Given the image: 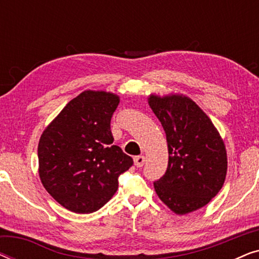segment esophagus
I'll list each match as a JSON object with an SVG mask.
<instances>
[{"label": "esophagus", "instance_id": "1", "mask_svg": "<svg viewBox=\"0 0 259 259\" xmlns=\"http://www.w3.org/2000/svg\"><path fill=\"white\" fill-rule=\"evenodd\" d=\"M144 164H145L144 155H138V157L134 158V165H136L137 167H143Z\"/></svg>", "mask_w": 259, "mask_h": 259}]
</instances>
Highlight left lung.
<instances>
[{
    "label": "left lung",
    "mask_w": 259,
    "mask_h": 259,
    "mask_svg": "<svg viewBox=\"0 0 259 259\" xmlns=\"http://www.w3.org/2000/svg\"><path fill=\"white\" fill-rule=\"evenodd\" d=\"M148 104L161 122L168 148L167 169L154 182L155 192L177 214L196 211L225 182V145L210 118L191 99L151 95Z\"/></svg>",
    "instance_id": "1"
}]
</instances>
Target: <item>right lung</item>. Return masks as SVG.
Instances as JSON below:
<instances>
[{
    "mask_svg": "<svg viewBox=\"0 0 259 259\" xmlns=\"http://www.w3.org/2000/svg\"><path fill=\"white\" fill-rule=\"evenodd\" d=\"M119 97L84 91L44 131L38 175L47 192L67 210L92 213L116 192L119 176L133 159L113 145L111 119Z\"/></svg>",
    "mask_w": 259,
    "mask_h": 259,
    "instance_id": "1",
    "label": "right lung"
}]
</instances>
